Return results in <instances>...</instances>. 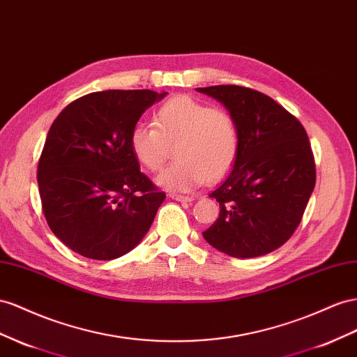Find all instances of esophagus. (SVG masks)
Returning a JSON list of instances; mask_svg holds the SVG:
<instances>
[{"label":"esophagus","instance_id":"esophagus-1","mask_svg":"<svg viewBox=\"0 0 357 357\" xmlns=\"http://www.w3.org/2000/svg\"><path fill=\"white\" fill-rule=\"evenodd\" d=\"M169 198L176 199L178 202H190V201H194V197H186V195H178V194H169Z\"/></svg>","mask_w":357,"mask_h":357}]
</instances>
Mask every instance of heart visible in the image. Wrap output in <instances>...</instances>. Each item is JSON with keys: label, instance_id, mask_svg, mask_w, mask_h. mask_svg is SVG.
<instances>
[{"label": "heart", "instance_id": "obj_1", "mask_svg": "<svg viewBox=\"0 0 357 357\" xmlns=\"http://www.w3.org/2000/svg\"><path fill=\"white\" fill-rule=\"evenodd\" d=\"M153 124L155 128L135 126L129 144L135 159L150 171L163 167L174 146L176 160L156 177L167 190L189 192L204 180L218 181L238 156V128L233 115L190 96L167 100L156 111Z\"/></svg>", "mask_w": 357, "mask_h": 357}]
</instances>
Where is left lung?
I'll return each instance as SVG.
<instances>
[{"instance_id":"1","label":"left lung","mask_w":357,"mask_h":357,"mask_svg":"<svg viewBox=\"0 0 357 357\" xmlns=\"http://www.w3.org/2000/svg\"><path fill=\"white\" fill-rule=\"evenodd\" d=\"M216 99L238 128L233 169L208 197L219 218L206 242L236 258L266 255L293 236L315 186V162L306 130L272 98L238 85L197 89Z\"/></svg>"}]
</instances>
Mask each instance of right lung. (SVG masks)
I'll list each match as a JSON object with an SVG mask.
<instances>
[{"instance_id": "add662e5", "label": "right lung", "mask_w": 357, "mask_h": 357, "mask_svg": "<svg viewBox=\"0 0 357 357\" xmlns=\"http://www.w3.org/2000/svg\"><path fill=\"white\" fill-rule=\"evenodd\" d=\"M165 96L90 93L52 123L37 167L38 192L47 225L73 252L115 259L147 234L165 192L142 174L129 138L144 111Z\"/></svg>"}]
</instances>
